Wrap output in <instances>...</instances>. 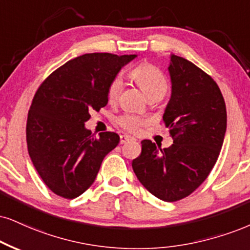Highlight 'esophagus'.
<instances>
[{
  "mask_svg": "<svg viewBox=\"0 0 250 250\" xmlns=\"http://www.w3.org/2000/svg\"><path fill=\"white\" fill-rule=\"evenodd\" d=\"M133 140H135L134 138L130 137V135H126V134L120 135V144H126L128 143V141H133Z\"/></svg>",
  "mask_w": 250,
  "mask_h": 250,
  "instance_id": "obj_1",
  "label": "esophagus"
}]
</instances>
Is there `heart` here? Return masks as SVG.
<instances>
[{
	"label": "heart",
	"instance_id": "b5f03b06",
	"mask_svg": "<svg viewBox=\"0 0 250 250\" xmlns=\"http://www.w3.org/2000/svg\"><path fill=\"white\" fill-rule=\"evenodd\" d=\"M131 78L139 85V88L144 91L147 97L154 95H165L167 90V81L161 70L155 66L149 63H141L131 70ZM120 89H122V80L120 78H115L111 80L107 85L106 96L109 102H116L119 96ZM118 124L124 130L135 133L139 131L140 126L144 124L145 120L139 116L135 115H124L119 117Z\"/></svg>",
	"mask_w": 250,
	"mask_h": 250
}]
</instances>
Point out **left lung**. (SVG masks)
<instances>
[{"label": "left lung", "instance_id": "obj_1", "mask_svg": "<svg viewBox=\"0 0 250 250\" xmlns=\"http://www.w3.org/2000/svg\"><path fill=\"white\" fill-rule=\"evenodd\" d=\"M171 96L163 120L174 144L161 149L141 141L132 162L134 174L152 195L176 202L192 193L214 167L226 133V105L214 80L196 64L170 55Z\"/></svg>", "mask_w": 250, "mask_h": 250}]
</instances>
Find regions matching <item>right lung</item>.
<instances>
[{
    "label": "right lung",
    "mask_w": 250,
    "mask_h": 250,
    "mask_svg": "<svg viewBox=\"0 0 250 250\" xmlns=\"http://www.w3.org/2000/svg\"><path fill=\"white\" fill-rule=\"evenodd\" d=\"M135 54L88 53L69 60L42 83L26 123L29 155L39 176L55 195L73 199L94 183L102 161L119 135L95 138L84 123L107 104V85Z\"/></svg>",
    "instance_id": "1"
}]
</instances>
